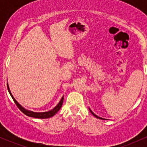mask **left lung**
Segmentation results:
<instances>
[{
	"label": "left lung",
	"instance_id": "obj_1",
	"mask_svg": "<svg viewBox=\"0 0 147 147\" xmlns=\"http://www.w3.org/2000/svg\"><path fill=\"white\" fill-rule=\"evenodd\" d=\"M90 112H91V113H92V115H94V117H95L98 118V119H103V118H101V117H100L97 116V115H94V113H93V112H92V110H91V109H90Z\"/></svg>",
	"mask_w": 147,
	"mask_h": 147
}]
</instances>
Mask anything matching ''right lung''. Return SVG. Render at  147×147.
<instances>
[{
    "label": "right lung",
    "mask_w": 147,
    "mask_h": 147,
    "mask_svg": "<svg viewBox=\"0 0 147 147\" xmlns=\"http://www.w3.org/2000/svg\"><path fill=\"white\" fill-rule=\"evenodd\" d=\"M7 87H8V92H9L10 96L12 97V98H13V101H14L15 103H16V105H17L18 107L19 108V109H20V111H21L23 113H24L25 115H27L28 117H34V118H38V119H47V118H50L51 117H53L55 115L56 113H57V112H58L59 110H60V109L61 108L62 105H63V100H64V97H62L61 100H60V102L58 103V105H57V106L53 108L52 110L50 111H48V112H32V111H30V110H27V109H25L24 107H23L21 106V105H20V104L18 103L17 101L16 100V99L13 97V96L12 95L11 92H10V89H9V87H8V84H7Z\"/></svg>",
    "instance_id": "right-lung-1"
}]
</instances>
